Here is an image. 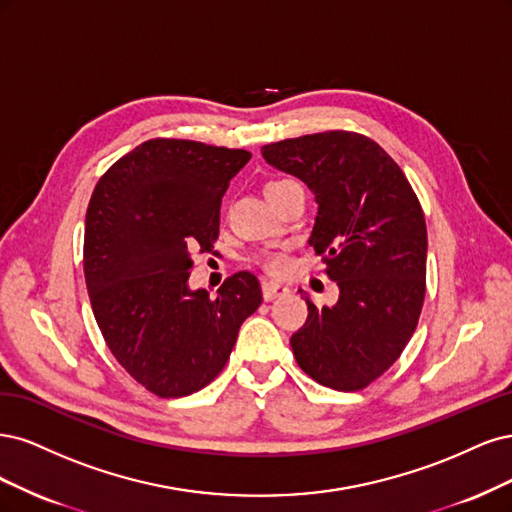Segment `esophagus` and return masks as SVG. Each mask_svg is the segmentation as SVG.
Returning a JSON list of instances; mask_svg holds the SVG:
<instances>
[{
	"mask_svg": "<svg viewBox=\"0 0 512 512\" xmlns=\"http://www.w3.org/2000/svg\"><path fill=\"white\" fill-rule=\"evenodd\" d=\"M261 293H263V300H276V298H283V295L289 293V287L280 285V283H263L261 285Z\"/></svg>",
	"mask_w": 512,
	"mask_h": 512,
	"instance_id": "34e87169",
	"label": "esophagus"
}]
</instances>
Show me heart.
I'll list each match as a JSON object with an SVG mask.
<instances>
[{
	"mask_svg": "<svg viewBox=\"0 0 512 512\" xmlns=\"http://www.w3.org/2000/svg\"><path fill=\"white\" fill-rule=\"evenodd\" d=\"M276 183H280V180H276ZM263 266H266L272 274H280V272L287 270L289 263H287V257L283 253H272V255L263 257Z\"/></svg>",
	"mask_w": 512,
	"mask_h": 512,
	"instance_id": "heart-1",
	"label": "heart"
}]
</instances>
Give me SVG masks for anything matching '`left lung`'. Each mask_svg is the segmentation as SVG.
<instances>
[{
    "label": "left lung",
    "instance_id": "8db88e82",
    "mask_svg": "<svg viewBox=\"0 0 512 512\" xmlns=\"http://www.w3.org/2000/svg\"><path fill=\"white\" fill-rule=\"evenodd\" d=\"M272 168L300 178L317 202L308 244L340 289L291 336L300 368L338 391L368 387L400 357L425 298L427 229L415 191L381 146L353 131L266 144ZM302 293V291H300Z\"/></svg>",
    "mask_w": 512,
    "mask_h": 512
}]
</instances>
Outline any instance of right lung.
<instances>
[{"mask_svg":"<svg viewBox=\"0 0 512 512\" xmlns=\"http://www.w3.org/2000/svg\"><path fill=\"white\" fill-rule=\"evenodd\" d=\"M251 153L155 138L100 178L85 219V280L112 355L159 398L206 387L261 304L251 272L214 298L189 287L191 251L212 249L221 197Z\"/></svg>","mask_w":512,"mask_h":512,"instance_id":"right-lung-1","label":"right lung"}]
</instances>
